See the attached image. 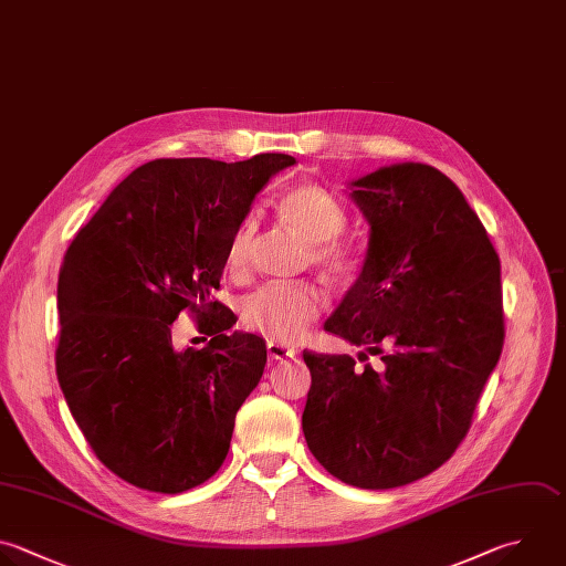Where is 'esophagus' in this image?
<instances>
[{
    "label": "esophagus",
    "mask_w": 566,
    "mask_h": 566,
    "mask_svg": "<svg viewBox=\"0 0 566 566\" xmlns=\"http://www.w3.org/2000/svg\"><path fill=\"white\" fill-rule=\"evenodd\" d=\"M268 354H270L272 360H287V358H294L296 352L290 349V347H285V345H281V343L270 340V343H268Z\"/></svg>",
    "instance_id": "1"
}]
</instances>
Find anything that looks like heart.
<instances>
[{
	"instance_id": "b5f03b06",
	"label": "heart",
	"mask_w": 566,
	"mask_h": 566,
	"mask_svg": "<svg viewBox=\"0 0 566 566\" xmlns=\"http://www.w3.org/2000/svg\"><path fill=\"white\" fill-rule=\"evenodd\" d=\"M279 214L312 243V263L336 274L352 270L356 252L338 237L347 212L336 197L318 186H298L281 199ZM254 232L256 223L245 219L230 237L226 270L237 279L250 270ZM325 305V294L314 283H265L241 301V321L274 343H298L321 318Z\"/></svg>"
}]
</instances>
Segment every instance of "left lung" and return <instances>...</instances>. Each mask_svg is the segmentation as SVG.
Segmentation results:
<instances>
[{
  "instance_id": "8db88e82",
  "label": "left lung",
  "mask_w": 566,
  "mask_h": 566,
  "mask_svg": "<svg viewBox=\"0 0 566 566\" xmlns=\"http://www.w3.org/2000/svg\"><path fill=\"white\" fill-rule=\"evenodd\" d=\"M371 226L360 276L325 329L380 356L303 352V433L360 489L424 478L464 440L504 343L500 259L458 186L424 164L352 184Z\"/></svg>"
}]
</instances>
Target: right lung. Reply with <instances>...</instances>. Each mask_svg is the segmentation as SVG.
<instances>
[{
  "label": "right lung",
  "mask_w": 566,
  "mask_h": 566,
  "mask_svg": "<svg viewBox=\"0 0 566 566\" xmlns=\"http://www.w3.org/2000/svg\"><path fill=\"white\" fill-rule=\"evenodd\" d=\"M294 164L276 153L148 161L71 243L57 285V378L91 449L122 480L181 493L223 464L268 349L228 332L237 316L212 292L256 192ZM184 308L213 336L201 350L171 345Z\"/></svg>",
  "instance_id": "obj_1"
}]
</instances>
